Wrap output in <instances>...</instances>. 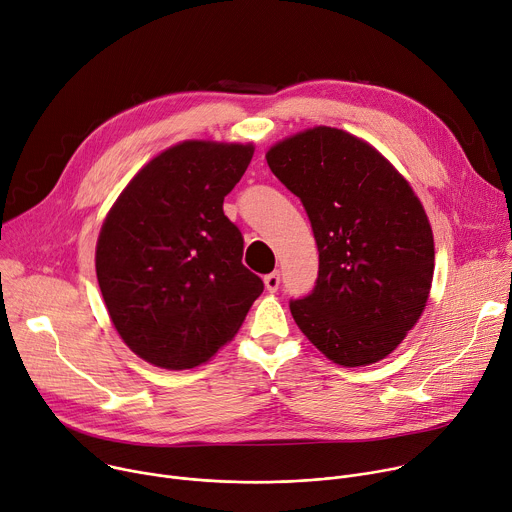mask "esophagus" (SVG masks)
Returning <instances> with one entry per match:
<instances>
[{"label":"esophagus","instance_id":"1","mask_svg":"<svg viewBox=\"0 0 512 512\" xmlns=\"http://www.w3.org/2000/svg\"><path fill=\"white\" fill-rule=\"evenodd\" d=\"M263 282H265V288H267L269 292H275L277 288H280V271H273V273L265 275Z\"/></svg>","mask_w":512,"mask_h":512}]
</instances>
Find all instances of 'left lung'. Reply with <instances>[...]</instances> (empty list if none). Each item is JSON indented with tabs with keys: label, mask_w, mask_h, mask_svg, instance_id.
I'll return each mask as SVG.
<instances>
[{
	"label": "left lung",
	"mask_w": 512,
	"mask_h": 512,
	"mask_svg": "<svg viewBox=\"0 0 512 512\" xmlns=\"http://www.w3.org/2000/svg\"><path fill=\"white\" fill-rule=\"evenodd\" d=\"M265 159L300 198L318 247L314 290L290 300L300 331L339 365L384 359L431 292L435 245L421 200L388 159L339 128L298 132Z\"/></svg>",
	"instance_id": "1"
}]
</instances>
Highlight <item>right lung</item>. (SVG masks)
Listing matches in <instances>:
<instances>
[{
	"instance_id": "add662e5",
	"label": "right lung",
	"mask_w": 512,
	"mask_h": 512,
	"mask_svg": "<svg viewBox=\"0 0 512 512\" xmlns=\"http://www.w3.org/2000/svg\"><path fill=\"white\" fill-rule=\"evenodd\" d=\"M255 147L185 141L151 159L108 212L98 284L122 341L163 369L206 363L263 292L222 210Z\"/></svg>"
}]
</instances>
